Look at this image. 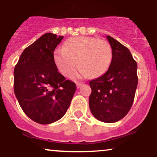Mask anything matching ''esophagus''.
I'll return each instance as SVG.
<instances>
[{
    "mask_svg": "<svg viewBox=\"0 0 157 157\" xmlns=\"http://www.w3.org/2000/svg\"><path fill=\"white\" fill-rule=\"evenodd\" d=\"M83 84V82H76V86H77V89H79V88L81 87V86Z\"/></svg>",
    "mask_w": 157,
    "mask_h": 157,
    "instance_id": "1",
    "label": "esophagus"
}]
</instances>
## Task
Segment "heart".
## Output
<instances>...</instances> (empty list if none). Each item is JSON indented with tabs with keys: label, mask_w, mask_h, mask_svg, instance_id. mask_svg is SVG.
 <instances>
[{
	"label": "heart",
	"mask_w": 157,
	"mask_h": 157,
	"mask_svg": "<svg viewBox=\"0 0 157 157\" xmlns=\"http://www.w3.org/2000/svg\"><path fill=\"white\" fill-rule=\"evenodd\" d=\"M112 50L105 40L92 37H77L64 43L62 50L55 52L54 60L63 75L70 77L76 69V77H100L109 69ZM78 65H76V63Z\"/></svg>",
	"instance_id": "heart-1"
}]
</instances>
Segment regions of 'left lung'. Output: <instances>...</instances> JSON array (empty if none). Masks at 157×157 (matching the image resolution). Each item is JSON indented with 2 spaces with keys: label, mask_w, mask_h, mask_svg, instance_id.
<instances>
[{
  "label": "left lung",
  "mask_w": 157,
  "mask_h": 157,
  "mask_svg": "<svg viewBox=\"0 0 157 157\" xmlns=\"http://www.w3.org/2000/svg\"><path fill=\"white\" fill-rule=\"evenodd\" d=\"M112 49L109 69L90 81L89 108L95 118L103 122H116L130 111L137 87V64L125 46L106 36Z\"/></svg>",
  "instance_id": "left-lung-1"
}]
</instances>
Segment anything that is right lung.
<instances>
[{"label":"right lung","mask_w":157,"mask_h":157,"mask_svg":"<svg viewBox=\"0 0 157 157\" xmlns=\"http://www.w3.org/2000/svg\"><path fill=\"white\" fill-rule=\"evenodd\" d=\"M63 36L46 33L24 49L14 70V91L21 109L37 123L64 116L76 85L57 71L54 52Z\"/></svg>","instance_id":"1"}]
</instances>
